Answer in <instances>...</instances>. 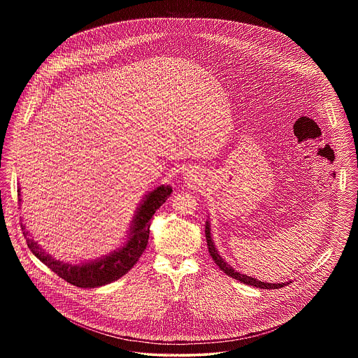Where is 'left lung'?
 Listing matches in <instances>:
<instances>
[{"label":"left lung","instance_id":"obj_1","mask_svg":"<svg viewBox=\"0 0 358 358\" xmlns=\"http://www.w3.org/2000/svg\"><path fill=\"white\" fill-rule=\"evenodd\" d=\"M205 238H206V243H208V251H209V254L212 256V259L215 260V263L219 266V268L222 270V273H227L228 276L236 279L238 282H241L244 285H248V286H252V287H256V289H280V287H285V286H287V285L291 283V280L289 282H285V283H267V282L257 280L256 278L248 276L245 273H240L238 271H235V268L231 267L219 254V251H217V248L215 245L213 238H212V234H210V222L209 220H206V224H205Z\"/></svg>","mask_w":358,"mask_h":358}]
</instances>
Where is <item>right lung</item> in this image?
Segmentation results:
<instances>
[{"mask_svg":"<svg viewBox=\"0 0 358 358\" xmlns=\"http://www.w3.org/2000/svg\"><path fill=\"white\" fill-rule=\"evenodd\" d=\"M20 190L21 189L18 187V197L21 196ZM171 192L173 190L169 185H159L148 192L136 208L124 243L107 255L101 256L94 260H85L79 264L53 259L31 238V234L25 231L24 224H21L24 231L22 234L34 255L53 273H57L62 279L80 289L101 287L114 280H118L134 267L138 259L146 250L150 234V220L155 210L168 200ZM18 201H21V199H18Z\"/></svg>","mask_w":358,"mask_h":358,"instance_id":"right-lung-1","label":"right lung"}]
</instances>
